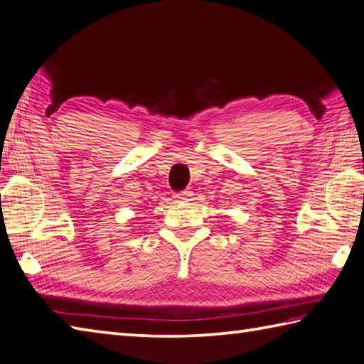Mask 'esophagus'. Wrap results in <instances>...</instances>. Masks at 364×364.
<instances>
[{"instance_id":"34e87169","label":"esophagus","mask_w":364,"mask_h":364,"mask_svg":"<svg viewBox=\"0 0 364 364\" xmlns=\"http://www.w3.org/2000/svg\"><path fill=\"white\" fill-rule=\"evenodd\" d=\"M192 196H194V194H192L191 191H183V192H178V194L175 196V198L180 200V202H189Z\"/></svg>"}]
</instances>
